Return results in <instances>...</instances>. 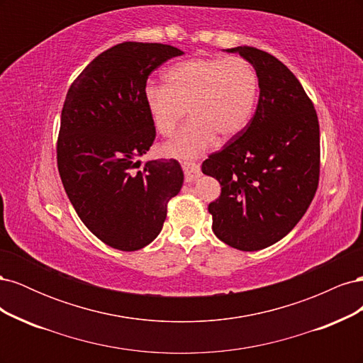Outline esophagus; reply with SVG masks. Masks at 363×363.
Segmentation results:
<instances>
[{"mask_svg": "<svg viewBox=\"0 0 363 363\" xmlns=\"http://www.w3.org/2000/svg\"><path fill=\"white\" fill-rule=\"evenodd\" d=\"M183 171H184V177L186 182H195L196 179L201 175V169H200V164L192 163V162H184L183 163Z\"/></svg>", "mask_w": 363, "mask_h": 363, "instance_id": "esophagus-1", "label": "esophagus"}]
</instances>
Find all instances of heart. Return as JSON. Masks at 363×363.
Instances as JSON below:
<instances>
[{
  "instance_id": "b5f03b06",
  "label": "heart",
  "mask_w": 363,
  "mask_h": 363,
  "mask_svg": "<svg viewBox=\"0 0 363 363\" xmlns=\"http://www.w3.org/2000/svg\"><path fill=\"white\" fill-rule=\"evenodd\" d=\"M164 86L148 84L144 100L151 123L163 136L191 119L163 145L164 155L189 159L201 155L216 136L228 140L242 131L255 112L259 75L244 57H196L172 65Z\"/></svg>"
}]
</instances>
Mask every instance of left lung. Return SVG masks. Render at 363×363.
Listing matches in <instances>:
<instances>
[{
  "label": "left lung",
  "mask_w": 363,
  "mask_h": 363,
  "mask_svg": "<svg viewBox=\"0 0 363 363\" xmlns=\"http://www.w3.org/2000/svg\"><path fill=\"white\" fill-rule=\"evenodd\" d=\"M259 75L255 116L201 164L221 184L208 204L212 230L224 244L257 251L298 224L320 180V124L315 107L288 67L271 54L236 47Z\"/></svg>",
  "instance_id": "obj_1"
}]
</instances>
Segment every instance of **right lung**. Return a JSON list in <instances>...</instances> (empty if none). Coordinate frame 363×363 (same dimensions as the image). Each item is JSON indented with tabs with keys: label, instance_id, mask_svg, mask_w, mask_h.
I'll return each instance as SVG.
<instances>
[{
	"label": "right lung",
	"instance_id": "right-lung-1",
	"mask_svg": "<svg viewBox=\"0 0 363 363\" xmlns=\"http://www.w3.org/2000/svg\"><path fill=\"white\" fill-rule=\"evenodd\" d=\"M182 54L163 43H118L87 65L67 94L60 179L83 224L112 248L151 244L183 186L177 160H139L156 138L144 100L148 75Z\"/></svg>",
	"mask_w": 363,
	"mask_h": 363
}]
</instances>
